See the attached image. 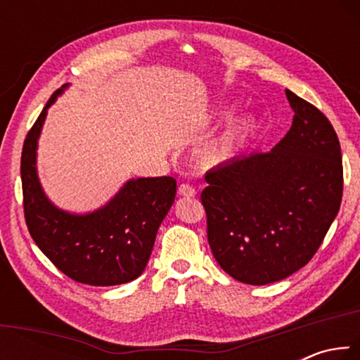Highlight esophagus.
Listing matches in <instances>:
<instances>
[{
    "mask_svg": "<svg viewBox=\"0 0 360 360\" xmlns=\"http://www.w3.org/2000/svg\"><path fill=\"white\" fill-rule=\"evenodd\" d=\"M178 193L181 195V197H193L197 192H195L193 186H191V184H181L178 188Z\"/></svg>",
    "mask_w": 360,
    "mask_h": 360,
    "instance_id": "34e87169",
    "label": "esophagus"
}]
</instances>
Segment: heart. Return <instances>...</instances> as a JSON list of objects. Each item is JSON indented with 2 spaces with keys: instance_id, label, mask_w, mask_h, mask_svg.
<instances>
[{
  "instance_id": "obj_1",
  "label": "heart",
  "mask_w": 360,
  "mask_h": 360,
  "mask_svg": "<svg viewBox=\"0 0 360 360\" xmlns=\"http://www.w3.org/2000/svg\"><path fill=\"white\" fill-rule=\"evenodd\" d=\"M236 109L238 108L235 105L225 106L219 111L217 117L224 122L231 120L235 117ZM254 131H255L254 119L241 117L238 120H235L221 136L210 144L208 152H206V158H208V162L212 163V165H222V163L233 160V158L243 150V148H245L246 143L249 141V138L254 135Z\"/></svg>"
}]
</instances>
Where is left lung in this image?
Wrapping results in <instances>:
<instances>
[{
    "mask_svg": "<svg viewBox=\"0 0 360 360\" xmlns=\"http://www.w3.org/2000/svg\"><path fill=\"white\" fill-rule=\"evenodd\" d=\"M290 130L270 152L235 157L206 173L208 241L222 270L265 285L300 270L337 217L343 165L337 133L311 103L285 90Z\"/></svg>",
    "mask_w": 360,
    "mask_h": 360,
    "instance_id": "left-lung-1",
    "label": "left lung"
}]
</instances>
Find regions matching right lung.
<instances>
[{
	"instance_id": "obj_1",
	"label": "right lung",
	"mask_w": 360,
	"mask_h": 360,
	"mask_svg": "<svg viewBox=\"0 0 360 360\" xmlns=\"http://www.w3.org/2000/svg\"><path fill=\"white\" fill-rule=\"evenodd\" d=\"M68 89L47 101L23 143L20 174L30 235L66 276L90 285H119L136 279L148 265L158 227L174 203L172 176L133 178L101 208L70 212L51 202L38 176V141L47 109Z\"/></svg>"
}]
</instances>
